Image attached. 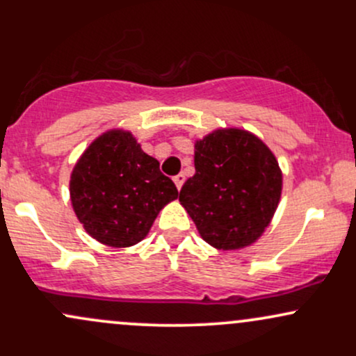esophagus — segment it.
I'll list each match as a JSON object with an SVG mask.
<instances>
[{"instance_id": "1", "label": "esophagus", "mask_w": 356, "mask_h": 356, "mask_svg": "<svg viewBox=\"0 0 356 356\" xmlns=\"http://www.w3.org/2000/svg\"><path fill=\"white\" fill-rule=\"evenodd\" d=\"M184 181H186V175H184L182 172L181 174H177L174 177V182H175V186H177V189L181 191V187H182V184H184Z\"/></svg>"}]
</instances>
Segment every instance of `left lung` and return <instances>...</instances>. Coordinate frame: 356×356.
Segmentation results:
<instances>
[{"mask_svg":"<svg viewBox=\"0 0 356 356\" xmlns=\"http://www.w3.org/2000/svg\"><path fill=\"white\" fill-rule=\"evenodd\" d=\"M195 174L179 201L206 243L249 246L271 222L281 197L280 165L264 142L246 130H216L195 142Z\"/></svg>","mask_w":356,"mask_h":356,"instance_id":"1","label":"left lung"}]
</instances>
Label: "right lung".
Listing matches in <instances>:
<instances>
[{
	"label": "right lung",
	"mask_w": 356,
	"mask_h": 356,
	"mask_svg": "<svg viewBox=\"0 0 356 356\" xmlns=\"http://www.w3.org/2000/svg\"><path fill=\"white\" fill-rule=\"evenodd\" d=\"M179 191L130 132L110 130L93 140L76 162L70 197L92 238L129 248L147 236L155 218Z\"/></svg>",
	"instance_id": "add662e5"
}]
</instances>
